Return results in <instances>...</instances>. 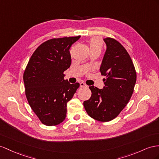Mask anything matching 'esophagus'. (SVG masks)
<instances>
[{"instance_id":"34e87169","label":"esophagus","mask_w":159,"mask_h":159,"mask_svg":"<svg viewBox=\"0 0 159 159\" xmlns=\"http://www.w3.org/2000/svg\"><path fill=\"white\" fill-rule=\"evenodd\" d=\"M80 87H87V84H85L84 83L82 82V83H80Z\"/></svg>"}]
</instances>
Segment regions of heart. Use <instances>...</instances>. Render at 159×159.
Listing matches in <instances>:
<instances>
[{
	"label": "heart",
	"mask_w": 159,
	"mask_h": 159,
	"mask_svg": "<svg viewBox=\"0 0 159 159\" xmlns=\"http://www.w3.org/2000/svg\"><path fill=\"white\" fill-rule=\"evenodd\" d=\"M101 48H102V43L98 38H92L89 41V48L91 52L93 50H101Z\"/></svg>",
	"instance_id": "heart-1"
}]
</instances>
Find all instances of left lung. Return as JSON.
Returning <instances> with one entry per match:
<instances>
[{"instance_id":"8db88e82","label":"left lung","mask_w":159,"mask_h":159,"mask_svg":"<svg viewBox=\"0 0 159 159\" xmlns=\"http://www.w3.org/2000/svg\"><path fill=\"white\" fill-rule=\"evenodd\" d=\"M107 49L100 67L105 86H91V98L83 105L88 115L99 121H109L118 116L128 104L136 82L132 60L124 47L117 40L104 39Z\"/></svg>"}]
</instances>
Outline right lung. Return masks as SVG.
<instances>
[{
  "label": "right lung",
  "instance_id": "right-lung-1",
  "mask_svg": "<svg viewBox=\"0 0 159 159\" xmlns=\"http://www.w3.org/2000/svg\"><path fill=\"white\" fill-rule=\"evenodd\" d=\"M76 37L54 38L43 42L32 54L23 74L28 103L42 123L56 125L66 116V105L80 86L64 80L70 66V48Z\"/></svg>",
  "mask_w": 159,
  "mask_h": 159
}]
</instances>
